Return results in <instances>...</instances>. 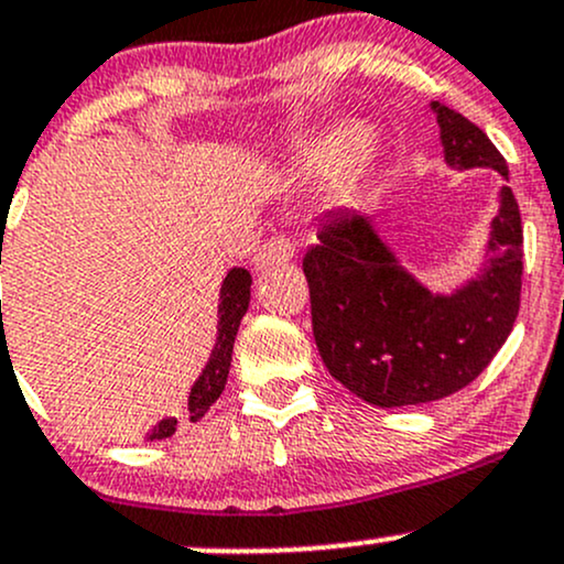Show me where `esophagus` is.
I'll list each match as a JSON object with an SVG mask.
<instances>
[{"instance_id": "34e87169", "label": "esophagus", "mask_w": 564, "mask_h": 564, "mask_svg": "<svg viewBox=\"0 0 564 564\" xmlns=\"http://www.w3.org/2000/svg\"><path fill=\"white\" fill-rule=\"evenodd\" d=\"M292 257H294L292 240L270 238V240H264L262 249L257 251V257H253V264H257V270H270V268H275V264L289 262Z\"/></svg>"}]
</instances>
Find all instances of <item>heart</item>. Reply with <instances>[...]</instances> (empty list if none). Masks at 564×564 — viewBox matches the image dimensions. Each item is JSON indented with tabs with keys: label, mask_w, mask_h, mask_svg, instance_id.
Masks as SVG:
<instances>
[{
	"label": "heart",
	"mask_w": 564,
	"mask_h": 564,
	"mask_svg": "<svg viewBox=\"0 0 564 564\" xmlns=\"http://www.w3.org/2000/svg\"><path fill=\"white\" fill-rule=\"evenodd\" d=\"M375 144V135L367 126H358V122H350V126L337 128V131L321 135L313 144L302 147L300 152V165L305 171L313 173H334L345 171L350 165L361 163L367 158L369 150Z\"/></svg>",
	"instance_id": "heart-1"
}]
</instances>
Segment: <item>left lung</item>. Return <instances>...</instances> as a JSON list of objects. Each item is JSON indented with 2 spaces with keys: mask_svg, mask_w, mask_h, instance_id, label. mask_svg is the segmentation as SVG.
<instances>
[{
  "mask_svg": "<svg viewBox=\"0 0 564 564\" xmlns=\"http://www.w3.org/2000/svg\"><path fill=\"white\" fill-rule=\"evenodd\" d=\"M444 163L455 171L509 165L485 131L431 101ZM313 334L334 380L375 406L429 404L485 372L503 348L522 292V216L509 184L498 192L476 275L431 292L391 249L367 212H332L305 253Z\"/></svg>",
  "mask_w": 564,
  "mask_h": 564,
  "instance_id": "left-lung-1",
  "label": "left lung"
}]
</instances>
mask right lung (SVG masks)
<instances>
[{
  "instance_id": "right-lung-1",
  "label": "right lung",
  "mask_w": 564,
  "mask_h": 564,
  "mask_svg": "<svg viewBox=\"0 0 564 564\" xmlns=\"http://www.w3.org/2000/svg\"><path fill=\"white\" fill-rule=\"evenodd\" d=\"M251 300V272L246 268H230L227 270L225 281L219 289V324H216V343L212 356H208L206 367L200 369L197 380L192 382L189 399H187V417L192 423L203 417L221 391L227 386V375H230L232 364V345L235 334H238L240 318L249 311ZM178 420L176 417H163L154 429L147 433V442L154 438H169L176 433Z\"/></svg>"
}]
</instances>
